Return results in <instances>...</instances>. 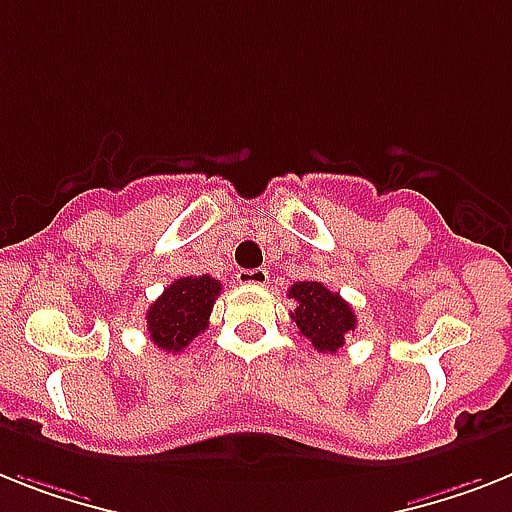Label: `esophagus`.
<instances>
[{"label": "esophagus", "instance_id": "obj_1", "mask_svg": "<svg viewBox=\"0 0 512 512\" xmlns=\"http://www.w3.org/2000/svg\"><path fill=\"white\" fill-rule=\"evenodd\" d=\"M238 282L240 285H266L269 282V272L266 269H240Z\"/></svg>", "mask_w": 512, "mask_h": 512}]
</instances>
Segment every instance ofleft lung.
Instances as JSON below:
<instances>
[{
    "mask_svg": "<svg viewBox=\"0 0 512 512\" xmlns=\"http://www.w3.org/2000/svg\"><path fill=\"white\" fill-rule=\"evenodd\" d=\"M287 295L295 301V311L290 314L295 327L319 353H337L345 345V337L356 332L353 308L322 282H295Z\"/></svg>",
    "mask_w": 512,
    "mask_h": 512,
    "instance_id": "left-lung-1",
    "label": "left lung"
}]
</instances>
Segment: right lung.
Segmentation results:
<instances>
[{"instance_id": "obj_1", "label": "right lung", "mask_w": 512, "mask_h": 512, "mask_svg": "<svg viewBox=\"0 0 512 512\" xmlns=\"http://www.w3.org/2000/svg\"><path fill=\"white\" fill-rule=\"evenodd\" d=\"M219 280L201 277H180L149 306L146 329L156 348L164 353H180L196 340L206 327L214 301H217Z\"/></svg>"}]
</instances>
